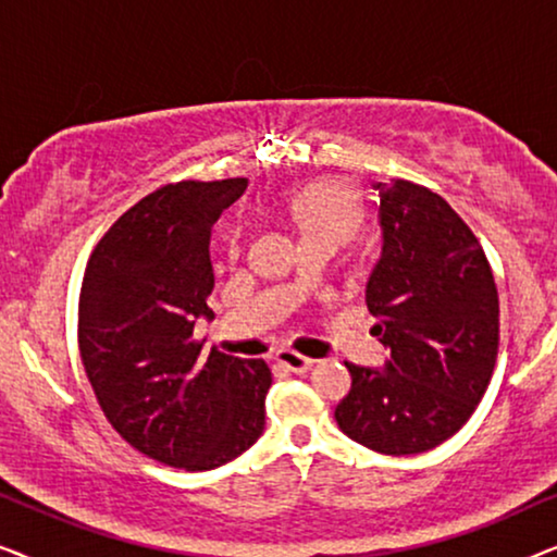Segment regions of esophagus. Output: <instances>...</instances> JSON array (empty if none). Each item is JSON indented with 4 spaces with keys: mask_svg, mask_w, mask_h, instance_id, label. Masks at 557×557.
<instances>
[{
    "mask_svg": "<svg viewBox=\"0 0 557 557\" xmlns=\"http://www.w3.org/2000/svg\"><path fill=\"white\" fill-rule=\"evenodd\" d=\"M276 360L281 368H286L288 372H309L314 368V360H309V357H304L299 352H292V349H281Z\"/></svg>",
    "mask_w": 557,
    "mask_h": 557,
    "instance_id": "esophagus-1",
    "label": "esophagus"
}]
</instances>
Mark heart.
<instances>
[{
    "label": "heart",
    "instance_id": "b5f03b06",
    "mask_svg": "<svg viewBox=\"0 0 557 557\" xmlns=\"http://www.w3.org/2000/svg\"><path fill=\"white\" fill-rule=\"evenodd\" d=\"M286 215L299 231L301 246L307 243H332L339 246L347 240L362 220L360 197L352 187L342 182H314L286 200ZM220 246L227 256H238L243 248L240 225H225L220 233Z\"/></svg>",
    "mask_w": 557,
    "mask_h": 557
}]
</instances>
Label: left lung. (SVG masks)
I'll list each match as a JSON object with an SVG mask.
<instances>
[{
  "mask_svg": "<svg viewBox=\"0 0 557 557\" xmlns=\"http://www.w3.org/2000/svg\"><path fill=\"white\" fill-rule=\"evenodd\" d=\"M383 250L364 288L385 368L345 362L342 433L377 454H423L451 438L490 385L499 296L471 227L444 197L408 180L372 185Z\"/></svg>",
  "mask_w": 557,
  "mask_h": 557,
  "instance_id": "1",
  "label": "left lung"
}]
</instances>
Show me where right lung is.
Wrapping results in <instances>:
<instances>
[{
  "label": "right lung",
  "instance_id": "add662e5",
  "mask_svg": "<svg viewBox=\"0 0 557 557\" xmlns=\"http://www.w3.org/2000/svg\"><path fill=\"white\" fill-rule=\"evenodd\" d=\"M248 180H185L128 208L88 258L78 347L98 406L136 451L208 471L250 448L265 425L271 370L193 337L212 319L210 231Z\"/></svg>",
  "mask_w": 557,
  "mask_h": 557
}]
</instances>
